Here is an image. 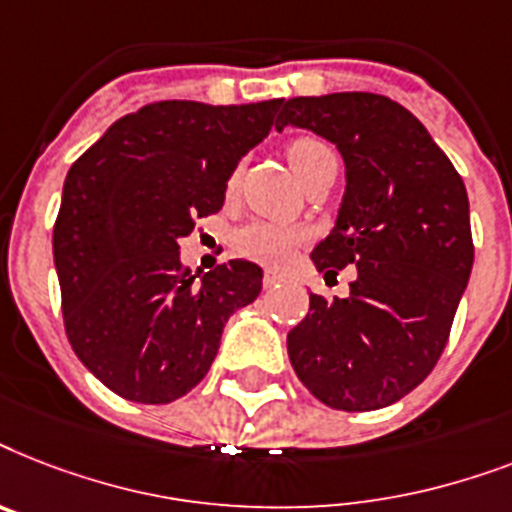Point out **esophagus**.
<instances>
[{"label": "esophagus", "instance_id": "1", "mask_svg": "<svg viewBox=\"0 0 512 512\" xmlns=\"http://www.w3.org/2000/svg\"><path fill=\"white\" fill-rule=\"evenodd\" d=\"M282 282V275H277V272H267L264 275V288H275V285H280Z\"/></svg>", "mask_w": 512, "mask_h": 512}]
</instances>
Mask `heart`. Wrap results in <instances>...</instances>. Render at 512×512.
Masks as SVG:
<instances>
[{"instance_id": "b5f03b06", "label": "heart", "mask_w": 512, "mask_h": 512, "mask_svg": "<svg viewBox=\"0 0 512 512\" xmlns=\"http://www.w3.org/2000/svg\"><path fill=\"white\" fill-rule=\"evenodd\" d=\"M288 161L301 182L317 174L325 166H338V155L325 140L317 137H298L288 145ZM237 182V171L230 177V190ZM306 243V232L301 227H288V224L272 222H251L240 227L232 237L237 253H243L245 259L280 267L293 256L298 245Z\"/></svg>"}]
</instances>
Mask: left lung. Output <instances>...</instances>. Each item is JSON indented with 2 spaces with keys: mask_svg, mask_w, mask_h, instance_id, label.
Returning a JSON list of instances; mask_svg holds the SVG:
<instances>
[{
  "mask_svg": "<svg viewBox=\"0 0 512 512\" xmlns=\"http://www.w3.org/2000/svg\"><path fill=\"white\" fill-rule=\"evenodd\" d=\"M288 124L335 142L346 163L338 222L312 261L325 280L357 267L346 298L309 296L288 333L290 365L327 407L380 410L447 346L473 269L468 192L425 126L383 94L293 97L277 129Z\"/></svg>",
  "mask_w": 512,
  "mask_h": 512,
  "instance_id": "1",
  "label": "left lung"
}]
</instances>
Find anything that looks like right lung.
<instances>
[{"label":"right lung","instance_id":"1","mask_svg":"<svg viewBox=\"0 0 512 512\" xmlns=\"http://www.w3.org/2000/svg\"><path fill=\"white\" fill-rule=\"evenodd\" d=\"M280 105L150 102L68 171L52 230L65 335L113 394L140 404L185 396L214 362L224 322L261 293V269L245 259L195 282L179 237L222 211L227 179Z\"/></svg>","mask_w":512,"mask_h":512}]
</instances>
